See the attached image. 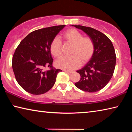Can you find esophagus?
I'll list each match as a JSON object with an SVG mask.
<instances>
[{
	"label": "esophagus",
	"mask_w": 132,
	"mask_h": 132,
	"mask_svg": "<svg viewBox=\"0 0 132 132\" xmlns=\"http://www.w3.org/2000/svg\"><path fill=\"white\" fill-rule=\"evenodd\" d=\"M64 71H65L66 73H72V71H67V70H64Z\"/></svg>",
	"instance_id": "1"
}]
</instances>
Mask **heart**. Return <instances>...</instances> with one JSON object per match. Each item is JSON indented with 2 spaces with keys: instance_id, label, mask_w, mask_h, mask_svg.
<instances>
[{
  "instance_id": "b5f03b06",
  "label": "heart",
  "mask_w": 132,
  "mask_h": 132,
  "mask_svg": "<svg viewBox=\"0 0 132 132\" xmlns=\"http://www.w3.org/2000/svg\"><path fill=\"white\" fill-rule=\"evenodd\" d=\"M68 43L73 45L70 56H62L55 62L56 66L64 70L70 71L79 68L81 63H86L93 57L95 51L94 42L91 38L83 37L76 29H69L62 35ZM51 54L56 58L62 54V42L57 38H53L50 46Z\"/></svg>"
}]
</instances>
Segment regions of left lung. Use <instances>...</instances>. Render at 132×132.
<instances>
[{"label": "left lung", "instance_id": "obj_1", "mask_svg": "<svg viewBox=\"0 0 132 132\" xmlns=\"http://www.w3.org/2000/svg\"><path fill=\"white\" fill-rule=\"evenodd\" d=\"M74 26L86 32L95 46L90 61L77 71L81 78L75 84V86L86 92H97L108 83L113 75L116 64L115 49L111 40L100 31L88 27Z\"/></svg>", "mask_w": 132, "mask_h": 132}]
</instances>
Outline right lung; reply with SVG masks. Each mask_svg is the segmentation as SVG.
Listing matches in <instances>:
<instances>
[{
	"instance_id": "obj_1",
	"label": "right lung",
	"mask_w": 132,
	"mask_h": 132,
	"mask_svg": "<svg viewBox=\"0 0 132 132\" xmlns=\"http://www.w3.org/2000/svg\"><path fill=\"white\" fill-rule=\"evenodd\" d=\"M65 25L50 27L32 31L22 40L15 51L12 68L17 81L24 90L42 94L52 87L61 69L52 66L50 46L52 40ZM48 67L50 69L44 71Z\"/></svg>"
}]
</instances>
